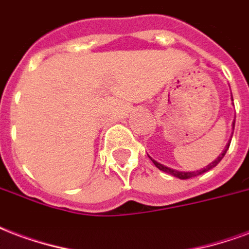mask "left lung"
<instances>
[{
    "label": "left lung",
    "instance_id": "1",
    "mask_svg": "<svg viewBox=\"0 0 249 249\" xmlns=\"http://www.w3.org/2000/svg\"><path fill=\"white\" fill-rule=\"evenodd\" d=\"M231 99H232V95H231ZM235 128V120H233L232 123V129ZM232 134L233 132L231 133V139H232ZM231 139L228 140L227 145H226V148H224V150H223L222 153H220V156H219L215 161H213L211 163H209L207 166L203 167V169H200V170H196V171H179V170H176V169H171V167H167L165 166V165H162V163H160V162L154 161L152 157H149L150 160L153 161V163L156 165V166L160 169V170L165 171V173H167V174H171L173 177H177V178H179V179H189V178H193V177H196V176H200V174H203V173H207L209 170H211V169H213V167L218 165L219 162L222 161V158L224 157V154L227 153L228 148H230V143H231Z\"/></svg>",
    "mask_w": 249,
    "mask_h": 249
}]
</instances>
